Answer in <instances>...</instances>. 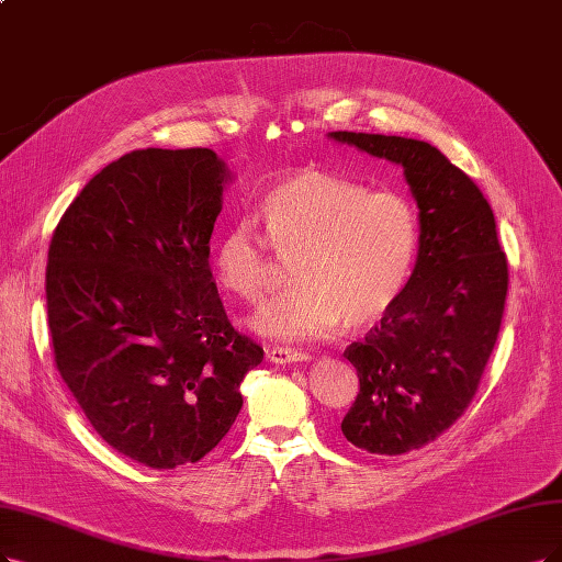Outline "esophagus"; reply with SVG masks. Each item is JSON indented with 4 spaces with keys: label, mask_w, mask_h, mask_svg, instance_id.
Listing matches in <instances>:
<instances>
[{
    "label": "esophagus",
    "mask_w": 562,
    "mask_h": 562,
    "mask_svg": "<svg viewBox=\"0 0 562 562\" xmlns=\"http://www.w3.org/2000/svg\"><path fill=\"white\" fill-rule=\"evenodd\" d=\"M266 357H268V361H270V363H278V366L307 361V355H303V351L286 349V347H270V349L266 351Z\"/></svg>",
    "instance_id": "obj_1"
}]
</instances>
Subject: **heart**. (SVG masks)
<instances>
[{
    "label": "heart",
    "instance_id": "obj_1",
    "mask_svg": "<svg viewBox=\"0 0 562 562\" xmlns=\"http://www.w3.org/2000/svg\"><path fill=\"white\" fill-rule=\"evenodd\" d=\"M259 215L266 236L249 220H236L215 245L222 286L249 303L266 292L268 243L278 257H296L294 286L257 310L249 319L255 334L296 342L322 338L340 322L363 328L403 294L419 245L417 211L405 194L299 171L270 187Z\"/></svg>",
    "mask_w": 562,
    "mask_h": 562
}]
</instances>
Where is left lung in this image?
Listing matches in <instances>:
<instances>
[{"mask_svg":"<svg viewBox=\"0 0 562 562\" xmlns=\"http://www.w3.org/2000/svg\"><path fill=\"white\" fill-rule=\"evenodd\" d=\"M328 138L403 166L419 207V252L398 301L345 349L359 396L345 438L378 456L432 442L474 398L507 299V257L488 201L426 140L330 132Z\"/></svg>","mask_w":562,"mask_h":562,"instance_id":"obj_1","label":"left lung"}]
</instances>
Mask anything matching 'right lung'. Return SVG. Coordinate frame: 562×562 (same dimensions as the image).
<instances>
[{"label":"right lung","instance_id":"obj_1","mask_svg":"<svg viewBox=\"0 0 562 562\" xmlns=\"http://www.w3.org/2000/svg\"><path fill=\"white\" fill-rule=\"evenodd\" d=\"M232 178L207 148L134 150L82 187L50 240L59 375L101 440L153 470L215 449L263 359L228 322L207 263Z\"/></svg>","mask_w":562,"mask_h":562}]
</instances>
